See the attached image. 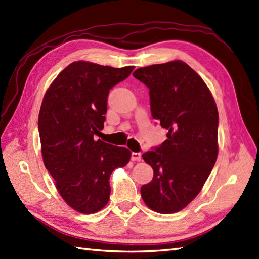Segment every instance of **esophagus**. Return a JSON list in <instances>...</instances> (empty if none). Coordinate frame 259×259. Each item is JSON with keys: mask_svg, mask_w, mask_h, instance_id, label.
<instances>
[{"mask_svg": "<svg viewBox=\"0 0 259 259\" xmlns=\"http://www.w3.org/2000/svg\"><path fill=\"white\" fill-rule=\"evenodd\" d=\"M132 160H134V162H141L142 154L141 153H132Z\"/></svg>", "mask_w": 259, "mask_h": 259, "instance_id": "1", "label": "esophagus"}]
</instances>
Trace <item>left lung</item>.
Here are the masks:
<instances>
[{"mask_svg":"<svg viewBox=\"0 0 259 259\" xmlns=\"http://www.w3.org/2000/svg\"><path fill=\"white\" fill-rule=\"evenodd\" d=\"M133 76L149 90L154 119L168 131L167 140L142 155L153 180L142 198L159 214L180 211L197 196L218 154V111L209 89L182 61L141 67Z\"/></svg>","mask_w":259,"mask_h":259,"instance_id":"left-lung-1","label":"left lung"}]
</instances>
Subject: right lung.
<instances>
[{
  "mask_svg": "<svg viewBox=\"0 0 259 259\" xmlns=\"http://www.w3.org/2000/svg\"><path fill=\"white\" fill-rule=\"evenodd\" d=\"M133 70L73 62L44 95L38 114L43 162L62 198L82 214L105 207L111 174L131 159L127 148L95 141L94 135L104 128L110 90Z\"/></svg>",
  "mask_w": 259,
  "mask_h": 259,
  "instance_id": "obj_1",
  "label": "right lung"
}]
</instances>
